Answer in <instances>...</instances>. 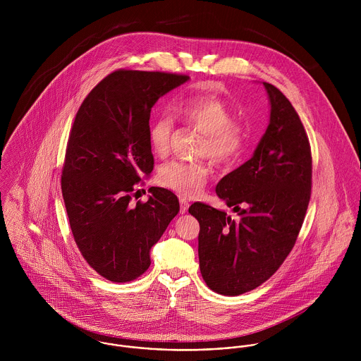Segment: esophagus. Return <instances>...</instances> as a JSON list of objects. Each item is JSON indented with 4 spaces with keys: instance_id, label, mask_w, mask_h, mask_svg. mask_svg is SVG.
<instances>
[{
    "instance_id": "esophagus-1",
    "label": "esophagus",
    "mask_w": 361,
    "mask_h": 361,
    "mask_svg": "<svg viewBox=\"0 0 361 361\" xmlns=\"http://www.w3.org/2000/svg\"><path fill=\"white\" fill-rule=\"evenodd\" d=\"M179 203H180V212H182V214L188 212V209H189V202H188L185 197H179Z\"/></svg>"
}]
</instances>
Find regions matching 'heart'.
<instances>
[{"label":"heart","mask_w":361,"mask_h":361,"mask_svg":"<svg viewBox=\"0 0 361 361\" xmlns=\"http://www.w3.org/2000/svg\"><path fill=\"white\" fill-rule=\"evenodd\" d=\"M175 116L202 133L196 154L208 157L216 165H232L246 153L252 140L250 128L233 119L232 108L215 94H195L173 105ZM175 122L171 115L161 114L149 130L150 147L157 157L171 150ZM209 175L206 161H169L157 171V182L182 196L192 197L202 192Z\"/></svg>","instance_id":"b5f03b06"}]
</instances>
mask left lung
<instances>
[{"instance_id": "1", "label": "left lung", "mask_w": 361, "mask_h": 361, "mask_svg": "<svg viewBox=\"0 0 361 361\" xmlns=\"http://www.w3.org/2000/svg\"><path fill=\"white\" fill-rule=\"evenodd\" d=\"M271 116L253 157L224 176L216 196L235 216L204 203L199 221V261L207 286L238 296L269 279L292 252L311 196L312 158L305 126L290 102L264 82Z\"/></svg>"}]
</instances>
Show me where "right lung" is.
I'll return each mask as SVG.
<instances>
[{"mask_svg":"<svg viewBox=\"0 0 361 361\" xmlns=\"http://www.w3.org/2000/svg\"><path fill=\"white\" fill-rule=\"evenodd\" d=\"M188 75L118 69L87 94L66 145L61 189L73 239L87 264L111 282H130L150 267L179 200L150 188L132 203L143 175L154 168L149 130L157 100Z\"/></svg>","mask_w":361,"mask_h":361,"instance_id":"add662e5","label":"right lung"}]
</instances>
